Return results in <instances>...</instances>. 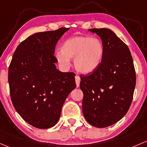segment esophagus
<instances>
[{
    "label": "esophagus",
    "instance_id": "1",
    "mask_svg": "<svg viewBox=\"0 0 147 147\" xmlns=\"http://www.w3.org/2000/svg\"><path fill=\"white\" fill-rule=\"evenodd\" d=\"M75 81H76V87L78 88L80 86V82H81V78L78 76H75Z\"/></svg>",
    "mask_w": 147,
    "mask_h": 147
}]
</instances>
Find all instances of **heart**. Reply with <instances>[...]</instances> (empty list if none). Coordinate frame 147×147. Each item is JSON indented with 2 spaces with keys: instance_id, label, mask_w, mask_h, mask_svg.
<instances>
[{
  "instance_id": "1",
  "label": "heart",
  "mask_w": 147,
  "mask_h": 147,
  "mask_svg": "<svg viewBox=\"0 0 147 147\" xmlns=\"http://www.w3.org/2000/svg\"><path fill=\"white\" fill-rule=\"evenodd\" d=\"M103 44L96 37L74 36L61 45V51L56 53V58L61 66H68L74 58V66L78 73L89 74L98 69L104 57Z\"/></svg>"
}]
</instances>
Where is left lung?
<instances>
[{
    "instance_id": "left-lung-1",
    "label": "left lung",
    "mask_w": 147,
    "mask_h": 147,
    "mask_svg": "<svg viewBox=\"0 0 147 147\" xmlns=\"http://www.w3.org/2000/svg\"><path fill=\"white\" fill-rule=\"evenodd\" d=\"M100 37L105 52L100 66L81 76L85 119L98 128L113 125L129 110L136 85L133 59L128 47L107 28L89 29Z\"/></svg>"
}]
</instances>
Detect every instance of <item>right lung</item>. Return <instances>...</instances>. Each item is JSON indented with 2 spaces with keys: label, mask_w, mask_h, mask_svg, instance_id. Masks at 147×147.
<instances>
[{
  "label": "right lung",
  "mask_w": 147,
  "mask_h": 147,
  "mask_svg": "<svg viewBox=\"0 0 147 147\" xmlns=\"http://www.w3.org/2000/svg\"><path fill=\"white\" fill-rule=\"evenodd\" d=\"M69 30L30 35L18 45L9 66L13 106L24 120L39 129L58 122L66 98L76 88L75 74L58 70L54 56L56 45Z\"/></svg>",
  "instance_id": "obj_1"
}]
</instances>
